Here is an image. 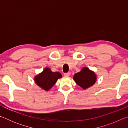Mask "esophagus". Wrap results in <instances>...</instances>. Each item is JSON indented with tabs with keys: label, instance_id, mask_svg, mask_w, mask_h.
Returning <instances> with one entry per match:
<instances>
[{
	"label": "esophagus",
	"instance_id": "esophagus-1",
	"mask_svg": "<svg viewBox=\"0 0 128 128\" xmlns=\"http://www.w3.org/2000/svg\"><path fill=\"white\" fill-rule=\"evenodd\" d=\"M70 72H68V73H64V76H66V77L69 76H70Z\"/></svg>",
	"mask_w": 128,
	"mask_h": 128
}]
</instances>
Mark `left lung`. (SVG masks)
<instances>
[{"label":"left lung","mask_w":128,"mask_h":128,"mask_svg":"<svg viewBox=\"0 0 128 128\" xmlns=\"http://www.w3.org/2000/svg\"><path fill=\"white\" fill-rule=\"evenodd\" d=\"M73 80L78 85L84 89H86L95 84L96 76L92 70L87 67H84L81 71L74 75Z\"/></svg>","instance_id":"1"}]
</instances>
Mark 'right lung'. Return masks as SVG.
Segmentation results:
<instances>
[{
	"instance_id": "obj_1",
	"label": "right lung",
	"mask_w": 128,
	"mask_h": 128,
	"mask_svg": "<svg viewBox=\"0 0 128 128\" xmlns=\"http://www.w3.org/2000/svg\"><path fill=\"white\" fill-rule=\"evenodd\" d=\"M62 77L59 72H53L48 68H44L42 73L34 77L36 84L46 91H48L55 85L58 79Z\"/></svg>"
}]
</instances>
